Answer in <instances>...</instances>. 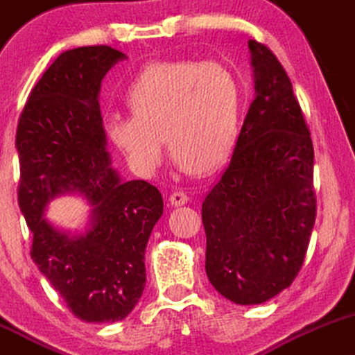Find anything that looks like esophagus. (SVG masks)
Instances as JSON below:
<instances>
[{
  "mask_svg": "<svg viewBox=\"0 0 355 355\" xmlns=\"http://www.w3.org/2000/svg\"><path fill=\"white\" fill-rule=\"evenodd\" d=\"M171 205L173 206H182L189 201V196L184 193V191H174L169 198Z\"/></svg>",
  "mask_w": 355,
  "mask_h": 355,
  "instance_id": "34e87169",
  "label": "esophagus"
}]
</instances>
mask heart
<instances>
[{
	"mask_svg": "<svg viewBox=\"0 0 355 355\" xmlns=\"http://www.w3.org/2000/svg\"><path fill=\"white\" fill-rule=\"evenodd\" d=\"M132 115H110L105 132L137 174L164 159V137L186 167L208 173L230 156L241 114V83L221 62H159L127 87Z\"/></svg>",
	"mask_w": 355,
	"mask_h": 355,
	"instance_id": "1",
	"label": "heart"
}]
</instances>
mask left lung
Instances as JSON below:
<instances>
[{
  "label": "left lung",
  "mask_w": 355,
  "mask_h": 355,
  "mask_svg": "<svg viewBox=\"0 0 355 355\" xmlns=\"http://www.w3.org/2000/svg\"><path fill=\"white\" fill-rule=\"evenodd\" d=\"M248 46L257 98L201 211L206 273L240 305L263 304L292 285L317 216L313 144L292 82L268 46Z\"/></svg>",
  "instance_id": "obj_1"
}]
</instances>
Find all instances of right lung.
Wrapping results in <instances>:
<instances>
[{
  "label": "right lung",
  "instance_id": "right-lung-1",
  "mask_svg": "<svg viewBox=\"0 0 355 355\" xmlns=\"http://www.w3.org/2000/svg\"><path fill=\"white\" fill-rule=\"evenodd\" d=\"M122 58L107 45L63 51L31 89L17 129L18 205L33 233L31 260L83 322L132 312L146 286L147 240L164 206L156 186L121 181L105 153L97 97L103 75ZM65 190H80L94 206L82 237L41 218Z\"/></svg>",
  "mask_w": 355,
  "mask_h": 355
}]
</instances>
